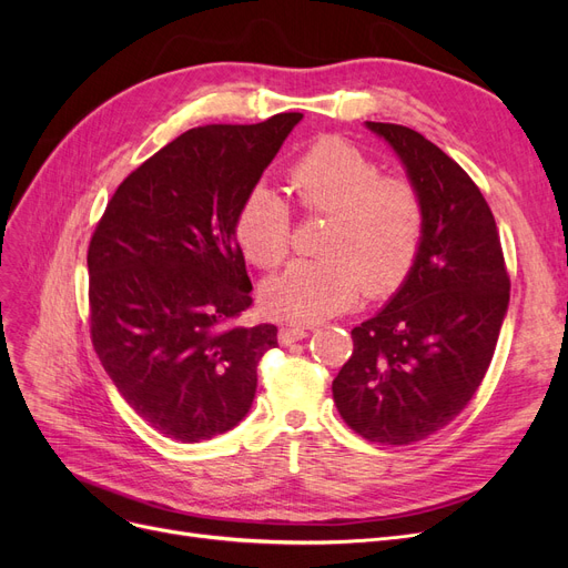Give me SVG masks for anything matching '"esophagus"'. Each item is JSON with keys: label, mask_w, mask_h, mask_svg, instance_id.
Segmentation results:
<instances>
[{"label": "esophagus", "mask_w": 568, "mask_h": 568, "mask_svg": "<svg viewBox=\"0 0 568 568\" xmlns=\"http://www.w3.org/2000/svg\"><path fill=\"white\" fill-rule=\"evenodd\" d=\"M305 336H307V329H301V326H282L280 334H277L282 346H291V343L303 341Z\"/></svg>", "instance_id": "1"}]
</instances>
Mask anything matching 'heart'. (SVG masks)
Listing matches in <instances>:
<instances>
[{"label":"heart","instance_id":"obj_1","mask_svg":"<svg viewBox=\"0 0 568 568\" xmlns=\"http://www.w3.org/2000/svg\"><path fill=\"white\" fill-rule=\"evenodd\" d=\"M301 209L332 215L324 257L291 263L270 280L265 313L288 324H315L355 305L359 294L382 301L409 280L424 242L426 211L417 184L382 175L369 153L338 134H324L288 170ZM236 242L261 270L284 263L294 242L291 205L267 184L251 186L234 222Z\"/></svg>","mask_w":568,"mask_h":568}]
</instances>
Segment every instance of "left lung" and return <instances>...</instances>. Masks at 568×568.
<instances>
[{"label":"left lung","mask_w":568,"mask_h":568,"mask_svg":"<svg viewBox=\"0 0 568 568\" xmlns=\"http://www.w3.org/2000/svg\"><path fill=\"white\" fill-rule=\"evenodd\" d=\"M403 159L424 199L426 230L409 280L351 332L353 353L332 384L357 436L412 445L448 426L488 372L509 303V272L488 201L424 134L367 123Z\"/></svg>","instance_id":"obj_1"}]
</instances>
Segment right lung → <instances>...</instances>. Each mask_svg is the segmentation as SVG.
<instances>
[{
    "mask_svg": "<svg viewBox=\"0 0 568 568\" xmlns=\"http://www.w3.org/2000/svg\"><path fill=\"white\" fill-rule=\"evenodd\" d=\"M301 118L186 130L120 182L92 234V346L168 438L209 440L242 422L277 346L274 324H236L253 286L234 222Z\"/></svg>",
    "mask_w": 568,
    "mask_h": 568,
    "instance_id": "add662e5",
    "label": "right lung"
}]
</instances>
